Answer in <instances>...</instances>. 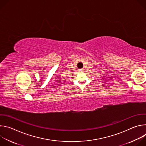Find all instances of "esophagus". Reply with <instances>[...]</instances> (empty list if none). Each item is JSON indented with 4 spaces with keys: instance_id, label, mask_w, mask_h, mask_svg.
<instances>
[{
    "instance_id": "obj_1",
    "label": "esophagus",
    "mask_w": 146,
    "mask_h": 146,
    "mask_svg": "<svg viewBox=\"0 0 146 146\" xmlns=\"http://www.w3.org/2000/svg\"><path fill=\"white\" fill-rule=\"evenodd\" d=\"M83 70H84L82 69H78V72H80V73H82V72H83Z\"/></svg>"
}]
</instances>
